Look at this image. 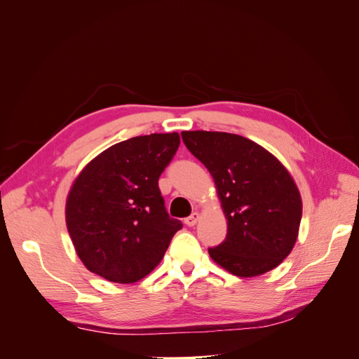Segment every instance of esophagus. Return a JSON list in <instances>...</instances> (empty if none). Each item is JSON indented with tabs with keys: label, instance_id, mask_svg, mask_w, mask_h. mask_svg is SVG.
<instances>
[{
	"label": "esophagus",
	"instance_id": "obj_1",
	"mask_svg": "<svg viewBox=\"0 0 359 359\" xmlns=\"http://www.w3.org/2000/svg\"><path fill=\"white\" fill-rule=\"evenodd\" d=\"M198 220H199V214L198 212H193L191 215H189L187 219H184V223H186L187 226H194L198 223Z\"/></svg>",
	"mask_w": 359,
	"mask_h": 359
}]
</instances>
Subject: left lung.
Instances as JSON below:
<instances>
[{
	"label": "left lung",
	"mask_w": 359,
	"mask_h": 359,
	"mask_svg": "<svg viewBox=\"0 0 359 359\" xmlns=\"http://www.w3.org/2000/svg\"><path fill=\"white\" fill-rule=\"evenodd\" d=\"M182 142L210 170L227 235L208 253L238 277L268 273L292 252L301 223L299 191L265 148L224 132H182Z\"/></svg>",
	"instance_id": "obj_1"
}]
</instances>
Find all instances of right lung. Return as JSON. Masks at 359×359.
Here are the masks:
<instances>
[{
	"mask_svg": "<svg viewBox=\"0 0 359 359\" xmlns=\"http://www.w3.org/2000/svg\"><path fill=\"white\" fill-rule=\"evenodd\" d=\"M180 147L178 133L123 140L76 178L66 222L76 253L91 273L135 283L165 256L182 223L168 214L158 178Z\"/></svg>",
	"mask_w": 359,
	"mask_h": 359,
	"instance_id": "right-lung-1",
	"label": "right lung"
}]
</instances>
